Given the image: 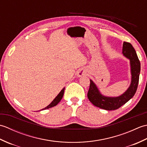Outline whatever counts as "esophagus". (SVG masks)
<instances>
[{"mask_svg":"<svg viewBox=\"0 0 147 147\" xmlns=\"http://www.w3.org/2000/svg\"><path fill=\"white\" fill-rule=\"evenodd\" d=\"M83 75H85V73L84 71H79L78 74V77H81V76H82Z\"/></svg>","mask_w":147,"mask_h":147,"instance_id":"1","label":"esophagus"}]
</instances>
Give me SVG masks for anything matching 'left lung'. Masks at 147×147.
<instances>
[{"instance_id":"8db88e82","label":"left lung","mask_w":147,"mask_h":147,"mask_svg":"<svg viewBox=\"0 0 147 147\" xmlns=\"http://www.w3.org/2000/svg\"><path fill=\"white\" fill-rule=\"evenodd\" d=\"M123 53L130 60L131 69V83L127 91L118 97H106L102 95L92 80H90L88 98L95 106L107 111H113L125 104L135 94L139 82L140 62L135 49L129 42L123 43Z\"/></svg>"}]
</instances>
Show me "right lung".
Masks as SVG:
<instances>
[{"label":"right lung","instance_id":"1","mask_svg":"<svg viewBox=\"0 0 147 147\" xmlns=\"http://www.w3.org/2000/svg\"><path fill=\"white\" fill-rule=\"evenodd\" d=\"M64 89H65V88H64L63 89H62L61 91V92L59 93V95L55 98V99L54 100H53L48 106H47L46 107H45L44 109H43L42 110H45V109H47L51 108L52 107H54V106H55L56 105H57L58 103L61 101V100L62 98V96H63V95H64Z\"/></svg>","mask_w":147,"mask_h":147}]
</instances>
